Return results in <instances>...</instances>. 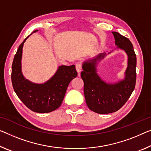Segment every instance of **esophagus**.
<instances>
[{
	"mask_svg": "<svg viewBox=\"0 0 151 151\" xmlns=\"http://www.w3.org/2000/svg\"><path fill=\"white\" fill-rule=\"evenodd\" d=\"M76 71H77V72L78 73V74H80L81 71H82V65L78 63L76 65Z\"/></svg>",
	"mask_w": 151,
	"mask_h": 151,
	"instance_id": "esophagus-1",
	"label": "esophagus"
}]
</instances>
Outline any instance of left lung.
I'll return each instance as SVG.
<instances>
[{"instance_id": "obj_1", "label": "left lung", "mask_w": 151, "mask_h": 151, "mask_svg": "<svg viewBox=\"0 0 151 151\" xmlns=\"http://www.w3.org/2000/svg\"><path fill=\"white\" fill-rule=\"evenodd\" d=\"M112 33L117 48L124 50L127 56V66L124 79L109 83L97 73L99 63L105 59L107 55L106 53H101L82 63L81 78L84 83L86 103L90 110L99 114H108L119 110L131 96L136 85V57L133 45L126 37L116 32Z\"/></svg>"}]
</instances>
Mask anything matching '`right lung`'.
Masks as SVG:
<instances>
[{
  "label": "right lung",
  "mask_w": 151,
  "mask_h": 151,
  "mask_svg": "<svg viewBox=\"0 0 151 151\" xmlns=\"http://www.w3.org/2000/svg\"><path fill=\"white\" fill-rule=\"evenodd\" d=\"M38 31L36 29L33 33ZM29 36L19 45L14 57L11 72L13 87L17 96L30 110L39 113H49L61 106L68 85L77 77L78 73L74 65H61L45 83H34L25 79L22 70V52L24 44Z\"/></svg>",
  "instance_id": "add662e5"
}]
</instances>
